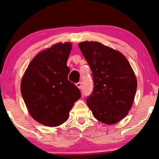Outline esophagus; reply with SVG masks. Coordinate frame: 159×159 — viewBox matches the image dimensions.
I'll use <instances>...</instances> for the list:
<instances>
[{
	"instance_id": "1",
	"label": "esophagus",
	"mask_w": 159,
	"mask_h": 159,
	"mask_svg": "<svg viewBox=\"0 0 159 159\" xmlns=\"http://www.w3.org/2000/svg\"><path fill=\"white\" fill-rule=\"evenodd\" d=\"M75 86H77L78 89H81V82H78V83H77V84H75Z\"/></svg>"
}]
</instances>
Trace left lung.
I'll return each instance as SVG.
<instances>
[{
  "instance_id": "1",
  "label": "left lung",
  "mask_w": 159,
  "mask_h": 159,
  "mask_svg": "<svg viewBox=\"0 0 159 159\" xmlns=\"http://www.w3.org/2000/svg\"><path fill=\"white\" fill-rule=\"evenodd\" d=\"M89 64L94 80L93 92L86 100L98 121L113 125L128 114L135 97L137 80L122 53L94 41L78 44Z\"/></svg>"
}]
</instances>
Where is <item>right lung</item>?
Segmentation results:
<instances>
[{"mask_svg": "<svg viewBox=\"0 0 159 159\" xmlns=\"http://www.w3.org/2000/svg\"><path fill=\"white\" fill-rule=\"evenodd\" d=\"M72 43H58L37 53L21 79L20 90L28 111L39 123L56 127L68 120L81 97L77 86L68 81L67 61Z\"/></svg>", "mask_w": 159, "mask_h": 159, "instance_id": "add662e5", "label": "right lung"}]
</instances>
